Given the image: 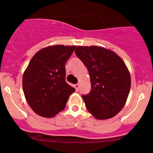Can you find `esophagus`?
Here are the masks:
<instances>
[{
	"mask_svg": "<svg viewBox=\"0 0 153 153\" xmlns=\"http://www.w3.org/2000/svg\"><path fill=\"white\" fill-rule=\"evenodd\" d=\"M74 88H75V90H76V91H78L79 89V84H75L74 85Z\"/></svg>",
	"mask_w": 153,
	"mask_h": 153,
	"instance_id": "34e87169",
	"label": "esophagus"
}]
</instances>
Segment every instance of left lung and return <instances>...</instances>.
Instances as JSON below:
<instances>
[{
  "label": "left lung",
  "mask_w": 153,
  "mask_h": 153,
  "mask_svg": "<svg viewBox=\"0 0 153 153\" xmlns=\"http://www.w3.org/2000/svg\"><path fill=\"white\" fill-rule=\"evenodd\" d=\"M75 53L90 76L91 90L82 96L87 110L97 120L115 117L130 90V74L124 61L113 51L97 46H79Z\"/></svg>",
  "instance_id": "8db88e82"
}]
</instances>
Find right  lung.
Listing matches in <instances>:
<instances>
[{"mask_svg": "<svg viewBox=\"0 0 153 153\" xmlns=\"http://www.w3.org/2000/svg\"><path fill=\"white\" fill-rule=\"evenodd\" d=\"M75 47L54 45L43 48L32 57L24 71V96L33 111L40 117H55L75 91L65 80V63Z\"/></svg>", "mask_w": 153, "mask_h": 153, "instance_id": "1", "label": "right lung"}]
</instances>
